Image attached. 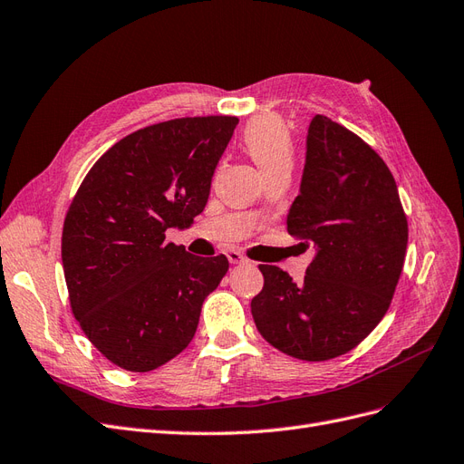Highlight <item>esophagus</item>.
<instances>
[{
    "mask_svg": "<svg viewBox=\"0 0 464 464\" xmlns=\"http://www.w3.org/2000/svg\"><path fill=\"white\" fill-rule=\"evenodd\" d=\"M227 257H228V261H230L232 265H242V263H247V257H244V255L239 253V251H236V249H230V251L227 253Z\"/></svg>",
    "mask_w": 464,
    "mask_h": 464,
    "instance_id": "34e87169",
    "label": "esophagus"
}]
</instances>
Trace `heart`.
Instances as JSON below:
<instances>
[{"instance_id": "1", "label": "heart", "mask_w": 464, "mask_h": 464, "mask_svg": "<svg viewBox=\"0 0 464 464\" xmlns=\"http://www.w3.org/2000/svg\"><path fill=\"white\" fill-rule=\"evenodd\" d=\"M244 146L265 174L294 163V140L278 117H259L247 124Z\"/></svg>"}]
</instances>
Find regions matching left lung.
<instances>
[{"label": "left lung", "mask_w": 464, "mask_h": 464, "mask_svg": "<svg viewBox=\"0 0 464 464\" xmlns=\"http://www.w3.org/2000/svg\"><path fill=\"white\" fill-rule=\"evenodd\" d=\"M287 234L316 249L303 282L259 265L251 299L263 338L301 361L357 347L390 309L401 276L409 225L393 174L369 143L324 115L309 124L301 191Z\"/></svg>", "instance_id": "1"}]
</instances>
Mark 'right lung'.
I'll use <instances>...</instances> for the list:
<instances>
[{"mask_svg":"<svg viewBox=\"0 0 464 464\" xmlns=\"http://www.w3.org/2000/svg\"><path fill=\"white\" fill-rule=\"evenodd\" d=\"M237 117H182L119 140L80 184L63 225L71 311L113 364L150 372L188 347L228 259L165 242L205 209Z\"/></svg>","mask_w":464,"mask_h":464,"instance_id":"1","label":"right lung"}]
</instances>
